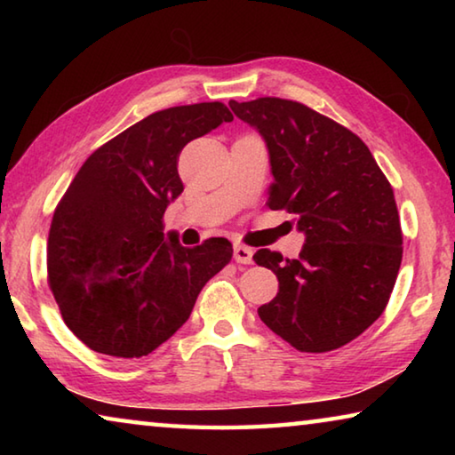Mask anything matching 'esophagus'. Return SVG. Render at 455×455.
Segmentation results:
<instances>
[{"mask_svg": "<svg viewBox=\"0 0 455 455\" xmlns=\"http://www.w3.org/2000/svg\"><path fill=\"white\" fill-rule=\"evenodd\" d=\"M252 255H255V251L249 249V246L235 244V260H236V263L251 265L252 263Z\"/></svg>", "mask_w": 455, "mask_h": 455, "instance_id": "obj_1", "label": "esophagus"}]
</instances>
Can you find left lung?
<instances>
[{
    "label": "left lung",
    "instance_id": "1",
    "mask_svg": "<svg viewBox=\"0 0 455 455\" xmlns=\"http://www.w3.org/2000/svg\"><path fill=\"white\" fill-rule=\"evenodd\" d=\"M263 136L273 171L268 209L295 214L305 244L297 259L260 249L279 292L259 307L273 333L305 353L353 341L383 313L402 265L394 188L365 142L292 100L228 102Z\"/></svg>",
    "mask_w": 455,
    "mask_h": 455
}]
</instances>
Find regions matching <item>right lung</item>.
I'll use <instances>...</instances> for the list:
<instances>
[{
    "label": "right lung",
    "mask_w": 455,
    "mask_h": 455,
    "mask_svg": "<svg viewBox=\"0 0 455 455\" xmlns=\"http://www.w3.org/2000/svg\"><path fill=\"white\" fill-rule=\"evenodd\" d=\"M233 114L220 102L154 112L92 154L53 212L48 281L64 323L92 351L144 357L188 321L233 257L227 238L195 249L164 235L184 190L179 154Z\"/></svg>",
    "instance_id": "obj_1"
}]
</instances>
